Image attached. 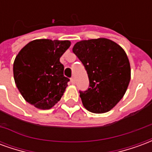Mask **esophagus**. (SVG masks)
Listing matches in <instances>:
<instances>
[{
    "label": "esophagus",
    "mask_w": 152,
    "mask_h": 152,
    "mask_svg": "<svg viewBox=\"0 0 152 152\" xmlns=\"http://www.w3.org/2000/svg\"><path fill=\"white\" fill-rule=\"evenodd\" d=\"M71 82H72V84H75V78H74V76H72V78H71Z\"/></svg>",
    "instance_id": "1"
}]
</instances>
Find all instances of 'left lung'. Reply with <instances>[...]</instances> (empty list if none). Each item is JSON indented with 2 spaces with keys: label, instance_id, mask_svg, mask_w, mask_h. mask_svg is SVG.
Listing matches in <instances>:
<instances>
[{
  "label": "left lung",
  "instance_id": "1",
  "mask_svg": "<svg viewBox=\"0 0 152 152\" xmlns=\"http://www.w3.org/2000/svg\"><path fill=\"white\" fill-rule=\"evenodd\" d=\"M86 68L89 80L80 90L84 107L93 113H104L120 102L130 81V64L124 50L106 38L80 40L72 49Z\"/></svg>",
  "mask_w": 152,
  "mask_h": 152
}]
</instances>
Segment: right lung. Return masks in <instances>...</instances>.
I'll list each match as a JSON object with an SVG mask.
<instances>
[{
	"label": "right lung",
	"mask_w": 152,
	"mask_h": 152,
	"mask_svg": "<svg viewBox=\"0 0 152 152\" xmlns=\"http://www.w3.org/2000/svg\"><path fill=\"white\" fill-rule=\"evenodd\" d=\"M69 40L40 39L26 45L14 63V77L22 96L39 109H50L59 101L70 80L64 76L60 57Z\"/></svg>",
	"instance_id": "obj_1"
}]
</instances>
